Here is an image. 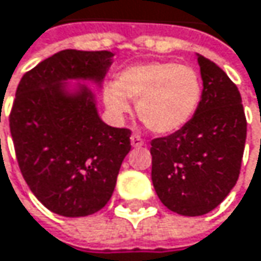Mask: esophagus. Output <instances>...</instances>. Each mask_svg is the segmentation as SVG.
I'll use <instances>...</instances> for the list:
<instances>
[{"label": "esophagus", "mask_w": 261, "mask_h": 261, "mask_svg": "<svg viewBox=\"0 0 261 261\" xmlns=\"http://www.w3.org/2000/svg\"><path fill=\"white\" fill-rule=\"evenodd\" d=\"M130 142L131 145L134 146V148H139V146H143L145 145V142H143V139L139 136V134H133L130 137Z\"/></svg>", "instance_id": "esophagus-1"}]
</instances>
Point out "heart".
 Returning <instances> with one entry per match:
<instances>
[{
    "label": "heart",
    "mask_w": 261,
    "mask_h": 261,
    "mask_svg": "<svg viewBox=\"0 0 261 261\" xmlns=\"http://www.w3.org/2000/svg\"><path fill=\"white\" fill-rule=\"evenodd\" d=\"M130 99H137L136 112L146 128L171 134L195 116L202 99V80L193 68L175 62L133 65L104 90V102L118 118L130 113Z\"/></svg>",
    "instance_id": "b5f03b06"
}]
</instances>
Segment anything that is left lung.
<instances>
[{
  "label": "left lung",
  "instance_id": "8db88e82",
  "mask_svg": "<svg viewBox=\"0 0 261 261\" xmlns=\"http://www.w3.org/2000/svg\"><path fill=\"white\" fill-rule=\"evenodd\" d=\"M198 56L202 99L192 121L151 142V178L160 201L182 216L216 208L236 186L246 140L239 89L212 60Z\"/></svg>",
  "mask_w": 261,
  "mask_h": 261
}]
</instances>
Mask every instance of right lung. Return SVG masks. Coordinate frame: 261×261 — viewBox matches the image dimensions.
Returning a JSON list of instances; mask_svg holds the SVG:
<instances>
[{"label":"right lung","instance_id":"1","mask_svg":"<svg viewBox=\"0 0 261 261\" xmlns=\"http://www.w3.org/2000/svg\"><path fill=\"white\" fill-rule=\"evenodd\" d=\"M113 56L63 49L28 71L16 89L10 133L19 169L34 196L60 216L101 210L131 149V131L107 125L93 92L68 83L101 86Z\"/></svg>","mask_w":261,"mask_h":261}]
</instances>
